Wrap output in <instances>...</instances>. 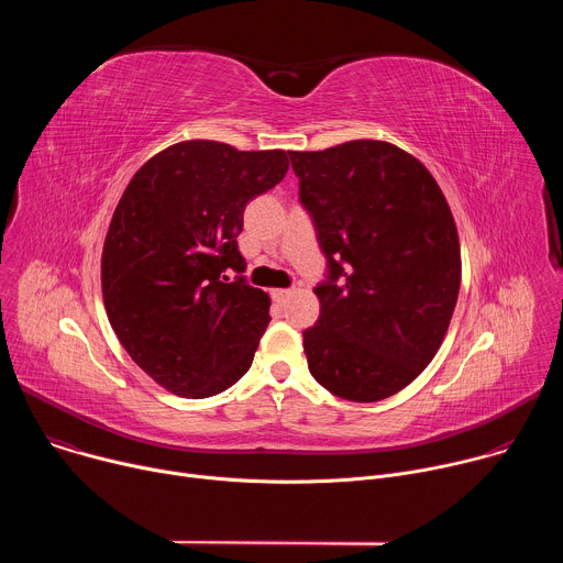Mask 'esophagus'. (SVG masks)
Listing matches in <instances>:
<instances>
[{
	"instance_id": "esophagus-1",
	"label": "esophagus",
	"mask_w": 563,
	"mask_h": 563,
	"mask_svg": "<svg viewBox=\"0 0 563 563\" xmlns=\"http://www.w3.org/2000/svg\"><path fill=\"white\" fill-rule=\"evenodd\" d=\"M289 294H291V289H276V291H274V298H276L278 302H283Z\"/></svg>"
}]
</instances>
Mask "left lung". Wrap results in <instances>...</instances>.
Returning <instances> with one entry per match:
<instances>
[{"instance_id":"left-lung-1","label":"left lung","mask_w":563,"mask_h":563,"mask_svg":"<svg viewBox=\"0 0 563 563\" xmlns=\"http://www.w3.org/2000/svg\"><path fill=\"white\" fill-rule=\"evenodd\" d=\"M328 276L302 332L311 376L374 404L410 385L443 343L461 247L443 191L419 159L380 140L289 151Z\"/></svg>"}]
</instances>
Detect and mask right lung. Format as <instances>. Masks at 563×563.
Returning a JSON list of instances; mask_svg holds the SVG:
<instances>
[{
  "label": "right lung",
  "mask_w": 563,
  "mask_h": 563,
  "mask_svg": "<svg viewBox=\"0 0 563 563\" xmlns=\"http://www.w3.org/2000/svg\"><path fill=\"white\" fill-rule=\"evenodd\" d=\"M287 169V151L187 140L131 178L104 240L102 296L122 347L157 385L207 398L252 367L272 300L243 276L235 238L247 202Z\"/></svg>",
  "instance_id": "add662e5"
}]
</instances>
